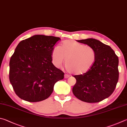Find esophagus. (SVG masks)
Returning a JSON list of instances; mask_svg holds the SVG:
<instances>
[{"mask_svg": "<svg viewBox=\"0 0 127 127\" xmlns=\"http://www.w3.org/2000/svg\"><path fill=\"white\" fill-rule=\"evenodd\" d=\"M69 75H67V74H65V75H64V77H65V79H67V78H68V77H69Z\"/></svg>", "mask_w": 127, "mask_h": 127, "instance_id": "obj_1", "label": "esophagus"}]
</instances>
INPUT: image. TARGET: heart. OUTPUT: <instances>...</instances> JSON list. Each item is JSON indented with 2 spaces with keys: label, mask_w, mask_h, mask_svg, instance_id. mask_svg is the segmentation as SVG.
Here are the masks:
<instances>
[{
  "label": "heart",
  "mask_w": 127,
  "mask_h": 127,
  "mask_svg": "<svg viewBox=\"0 0 127 127\" xmlns=\"http://www.w3.org/2000/svg\"><path fill=\"white\" fill-rule=\"evenodd\" d=\"M52 62L59 67L66 59L67 71L83 75L90 70L96 59V52L92 47L85 46L74 40H65L60 47H55L51 53Z\"/></svg>",
  "instance_id": "1"
}]
</instances>
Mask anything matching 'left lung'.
Listing matches in <instances>:
<instances>
[{
	"mask_svg": "<svg viewBox=\"0 0 127 127\" xmlns=\"http://www.w3.org/2000/svg\"><path fill=\"white\" fill-rule=\"evenodd\" d=\"M77 41L92 47L96 59L89 71L74 76L76 83L72 93L83 101L100 102L110 96L116 87L119 79L118 57L109 46L99 40L88 38Z\"/></svg>",
	"mask_w": 127,
	"mask_h": 127,
	"instance_id": "obj_1",
	"label": "left lung"
}]
</instances>
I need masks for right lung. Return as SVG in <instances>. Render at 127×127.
<instances>
[{"mask_svg":"<svg viewBox=\"0 0 127 127\" xmlns=\"http://www.w3.org/2000/svg\"><path fill=\"white\" fill-rule=\"evenodd\" d=\"M59 37L34 35L21 41L9 62V80L20 98L29 102L45 100L64 73L52 63L51 53Z\"/></svg>","mask_w":127,"mask_h":127,"instance_id":"add662e5","label":"right lung"}]
</instances>
